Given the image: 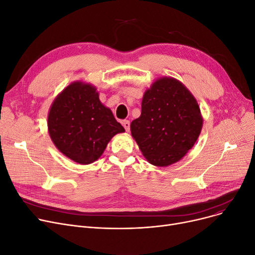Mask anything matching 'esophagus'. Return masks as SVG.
Returning <instances> with one entry per match:
<instances>
[{"label": "esophagus", "mask_w": 255, "mask_h": 255, "mask_svg": "<svg viewBox=\"0 0 255 255\" xmlns=\"http://www.w3.org/2000/svg\"><path fill=\"white\" fill-rule=\"evenodd\" d=\"M122 125L124 126V128H125V130L127 131V132H129V130H130V122L128 120H124L123 122H122Z\"/></svg>", "instance_id": "esophagus-1"}]
</instances>
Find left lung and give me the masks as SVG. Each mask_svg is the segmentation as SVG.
Here are the masks:
<instances>
[{
	"label": "left lung",
	"instance_id": "1",
	"mask_svg": "<svg viewBox=\"0 0 255 255\" xmlns=\"http://www.w3.org/2000/svg\"><path fill=\"white\" fill-rule=\"evenodd\" d=\"M202 127L195 98L171 77L157 79L145 91L141 115L130 126L142 155L156 166H168L181 160L194 145Z\"/></svg>",
	"mask_w": 255,
	"mask_h": 255
}]
</instances>
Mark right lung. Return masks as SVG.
Segmentation results:
<instances>
[{"label": "right lung", "instance_id": "1", "mask_svg": "<svg viewBox=\"0 0 255 255\" xmlns=\"http://www.w3.org/2000/svg\"><path fill=\"white\" fill-rule=\"evenodd\" d=\"M47 125L59 151L79 164L95 161L112 137L125 131L100 102L95 87L80 82L69 85L55 99Z\"/></svg>", "mask_w": 255, "mask_h": 255}]
</instances>
